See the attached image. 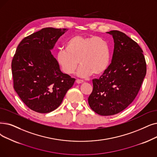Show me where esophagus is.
<instances>
[{"mask_svg":"<svg viewBox=\"0 0 157 157\" xmlns=\"http://www.w3.org/2000/svg\"><path fill=\"white\" fill-rule=\"evenodd\" d=\"M76 82L77 84H81V83H83V80H81V79H77L76 81Z\"/></svg>","mask_w":157,"mask_h":157,"instance_id":"obj_1","label":"esophagus"}]
</instances>
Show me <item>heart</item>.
<instances>
[{"instance_id":"1","label":"heart","mask_w":157,"mask_h":157,"mask_svg":"<svg viewBox=\"0 0 157 157\" xmlns=\"http://www.w3.org/2000/svg\"><path fill=\"white\" fill-rule=\"evenodd\" d=\"M56 58L61 69L67 75L76 71L79 60L81 66L78 76L86 78L93 73H103L110 63V54L108 44L103 38L77 35L66 41L65 49H59Z\"/></svg>"}]
</instances>
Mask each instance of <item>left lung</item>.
Wrapping results in <instances>:
<instances>
[{
    "label": "left lung",
    "instance_id": "left-lung-1",
    "mask_svg": "<svg viewBox=\"0 0 157 157\" xmlns=\"http://www.w3.org/2000/svg\"><path fill=\"white\" fill-rule=\"evenodd\" d=\"M114 50L112 63L99 79H94L93 90L88 101L92 110L108 116L124 110L140 90L146 74L143 51L126 34L113 30Z\"/></svg>",
    "mask_w": 157,
    "mask_h": 157
}]
</instances>
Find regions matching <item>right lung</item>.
I'll use <instances>...</instances> for the list:
<instances>
[{"label": "right lung", "instance_id": "add662e5", "mask_svg": "<svg viewBox=\"0 0 157 157\" xmlns=\"http://www.w3.org/2000/svg\"><path fill=\"white\" fill-rule=\"evenodd\" d=\"M67 30L43 28L17 47L11 63L14 89L33 111L46 113L55 110L76 80L61 71L51 52Z\"/></svg>", "mask_w": 157, "mask_h": 157}]
</instances>
